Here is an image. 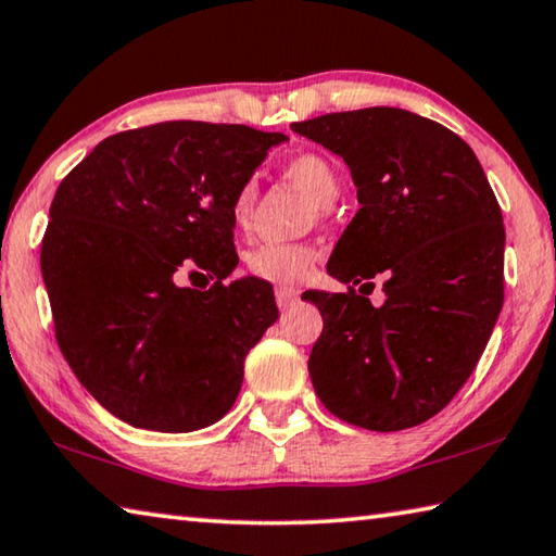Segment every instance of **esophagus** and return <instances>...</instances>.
<instances>
[{
	"mask_svg": "<svg viewBox=\"0 0 556 556\" xmlns=\"http://www.w3.org/2000/svg\"><path fill=\"white\" fill-rule=\"evenodd\" d=\"M275 296H277V306L279 308H289L291 304H296L299 291L296 289H289V287H277Z\"/></svg>",
	"mask_w": 556,
	"mask_h": 556,
	"instance_id": "1",
	"label": "esophagus"
}]
</instances>
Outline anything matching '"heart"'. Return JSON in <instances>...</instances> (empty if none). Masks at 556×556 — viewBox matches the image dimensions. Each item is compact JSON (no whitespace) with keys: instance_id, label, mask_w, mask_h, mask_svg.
Masks as SVG:
<instances>
[{"instance_id":"obj_1","label":"heart","mask_w":556,"mask_h":556,"mask_svg":"<svg viewBox=\"0 0 556 556\" xmlns=\"http://www.w3.org/2000/svg\"><path fill=\"white\" fill-rule=\"evenodd\" d=\"M285 175L299 185L318 206H328L338 199L340 177L328 157L313 150L291 155L285 163ZM257 187L255 181H243L236 191L230 214L238 226H245L255 206ZM313 250L306 245H287V243H267L252 250L248 255V269L252 277L271 281V285H299L304 281L313 265Z\"/></svg>"}]
</instances>
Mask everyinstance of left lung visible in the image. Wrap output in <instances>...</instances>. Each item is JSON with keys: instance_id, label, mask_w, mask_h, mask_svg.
Returning a JSON list of instances; mask_svg holds the SVG:
<instances>
[{"instance_id": "left-lung-1", "label": "left lung", "mask_w": 556, "mask_h": 556, "mask_svg": "<svg viewBox=\"0 0 556 556\" xmlns=\"http://www.w3.org/2000/svg\"><path fill=\"white\" fill-rule=\"evenodd\" d=\"M291 128L345 160L359 201L328 260L350 291L308 296L323 316L313 389L350 426H420L464 387L498 320V201L473 150L406 109L340 111ZM377 274L388 277L379 309L354 291Z\"/></svg>"}]
</instances>
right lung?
Here are the masks:
<instances>
[{"label": "right lung", "instance_id": "obj_1", "mask_svg": "<svg viewBox=\"0 0 556 556\" xmlns=\"http://www.w3.org/2000/svg\"><path fill=\"white\" fill-rule=\"evenodd\" d=\"M285 134L165 121L109 136L50 204L40 271L79 383L134 428L191 432L226 416L248 352L279 311L238 265L236 191ZM181 268L215 279L177 288Z\"/></svg>", "mask_w": 556, "mask_h": 556}]
</instances>
